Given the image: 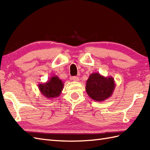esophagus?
Returning <instances> with one entry per match:
<instances>
[{
  "mask_svg": "<svg viewBox=\"0 0 150 150\" xmlns=\"http://www.w3.org/2000/svg\"><path fill=\"white\" fill-rule=\"evenodd\" d=\"M72 80L73 81H79V78L78 77H76V76H75V77H72Z\"/></svg>",
  "mask_w": 150,
  "mask_h": 150,
  "instance_id": "1",
  "label": "esophagus"
}]
</instances>
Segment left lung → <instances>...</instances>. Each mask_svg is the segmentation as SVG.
Returning <instances> with one entry per match:
<instances>
[{
	"label": "left lung",
	"instance_id": "8db88e82",
	"mask_svg": "<svg viewBox=\"0 0 150 150\" xmlns=\"http://www.w3.org/2000/svg\"><path fill=\"white\" fill-rule=\"evenodd\" d=\"M115 86L112 77H104L99 73H93L86 83V91L93 100L102 102L112 95Z\"/></svg>",
	"mask_w": 150,
	"mask_h": 150
}]
</instances>
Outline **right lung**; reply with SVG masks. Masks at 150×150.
Listing matches in <instances>:
<instances>
[{"label":"right lung","mask_w":150,"mask_h":150,"mask_svg":"<svg viewBox=\"0 0 150 150\" xmlns=\"http://www.w3.org/2000/svg\"><path fill=\"white\" fill-rule=\"evenodd\" d=\"M64 88V83L58 76L54 75L44 83L39 84V91L44 97L54 98L60 96Z\"/></svg>","instance_id":"add662e5"}]
</instances>
